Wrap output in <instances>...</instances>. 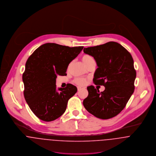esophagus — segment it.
I'll return each instance as SVG.
<instances>
[{"label":"esophagus","mask_w":156,"mask_h":156,"mask_svg":"<svg viewBox=\"0 0 156 156\" xmlns=\"http://www.w3.org/2000/svg\"><path fill=\"white\" fill-rule=\"evenodd\" d=\"M82 88H82V87H78V91L81 90Z\"/></svg>","instance_id":"esophagus-1"}]
</instances>
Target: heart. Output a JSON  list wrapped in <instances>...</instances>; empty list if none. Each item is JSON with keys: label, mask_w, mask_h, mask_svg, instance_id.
Masks as SVG:
<instances>
[{"label": "heart", "mask_w": 156, "mask_h": 156, "mask_svg": "<svg viewBox=\"0 0 156 156\" xmlns=\"http://www.w3.org/2000/svg\"><path fill=\"white\" fill-rule=\"evenodd\" d=\"M82 60H83V63H84V65H86L87 63H88L89 62L91 61V60H93V58L89 55H84L82 57ZM74 83L78 85V86H84L86 83V80L84 79V78H76L74 80Z\"/></svg>", "instance_id": "1"}]
</instances>
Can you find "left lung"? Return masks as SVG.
Here are the masks:
<instances>
[{"label":"left lung","mask_w":156,"mask_h":156,"mask_svg":"<svg viewBox=\"0 0 156 156\" xmlns=\"http://www.w3.org/2000/svg\"><path fill=\"white\" fill-rule=\"evenodd\" d=\"M83 51L93 57L98 67L94 74V83L105 87L100 92L93 86L87 87L88 95L83 105L97 118L111 119L124 108L134 92L136 73L133 58L115 42L84 48Z\"/></svg>","instance_id":"left-lung-1"}]
</instances>
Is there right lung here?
Segmentation results:
<instances>
[{
    "mask_svg": "<svg viewBox=\"0 0 156 156\" xmlns=\"http://www.w3.org/2000/svg\"><path fill=\"white\" fill-rule=\"evenodd\" d=\"M83 48L47 43L27 59L23 74L24 96L32 111L41 120L59 118L65 112L69 99L76 93L77 88L71 84L57 89L56 78L57 75H67L69 64Z\"/></svg>",
    "mask_w": 156,
    "mask_h": 156,
    "instance_id": "add662e5",
    "label": "right lung"
}]
</instances>
